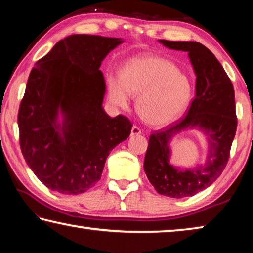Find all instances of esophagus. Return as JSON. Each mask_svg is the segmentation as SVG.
Masks as SVG:
<instances>
[{"mask_svg":"<svg viewBox=\"0 0 253 253\" xmlns=\"http://www.w3.org/2000/svg\"><path fill=\"white\" fill-rule=\"evenodd\" d=\"M142 134V129L137 126H132L131 128V136H138Z\"/></svg>","mask_w":253,"mask_h":253,"instance_id":"1","label":"esophagus"}]
</instances>
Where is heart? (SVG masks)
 <instances>
[{
  "instance_id": "1",
  "label": "heart",
  "mask_w": 253,
  "mask_h": 253,
  "mask_svg": "<svg viewBox=\"0 0 253 253\" xmlns=\"http://www.w3.org/2000/svg\"><path fill=\"white\" fill-rule=\"evenodd\" d=\"M137 97L136 111L145 123L165 126L185 113L193 96L188 77L173 62L147 55L127 61L119 72V79H108L111 104L126 108L130 97Z\"/></svg>"
}]
</instances>
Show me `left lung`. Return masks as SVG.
Segmentation results:
<instances>
[{
	"label": "left lung",
	"instance_id": "1",
	"mask_svg": "<svg viewBox=\"0 0 253 253\" xmlns=\"http://www.w3.org/2000/svg\"><path fill=\"white\" fill-rule=\"evenodd\" d=\"M158 41L166 48L188 53L196 76L195 97L186 116L149 137L144 169L158 193L182 199L211 185L229 161L238 124L234 89L223 67L207 46L195 41ZM193 127L207 136V163L182 170L170 164L169 143L176 133Z\"/></svg>",
	"mask_w": 253,
	"mask_h": 253
}]
</instances>
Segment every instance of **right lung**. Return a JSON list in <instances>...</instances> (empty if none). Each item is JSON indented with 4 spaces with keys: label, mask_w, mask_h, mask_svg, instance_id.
I'll list each match as a JSON object with an SVG mask.
<instances>
[{
    "label": "right lung",
    "mask_w": 253,
    "mask_h": 253,
    "mask_svg": "<svg viewBox=\"0 0 253 253\" xmlns=\"http://www.w3.org/2000/svg\"><path fill=\"white\" fill-rule=\"evenodd\" d=\"M123 42L72 34L30 72L18 115L20 146L50 190L68 195L88 191L100 179L109 153L130 135L129 119L111 118L102 108L106 84L99 68Z\"/></svg>",
    "instance_id": "1"
}]
</instances>
